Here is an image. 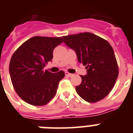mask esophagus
<instances>
[{"mask_svg":"<svg viewBox=\"0 0 133 133\" xmlns=\"http://www.w3.org/2000/svg\"><path fill=\"white\" fill-rule=\"evenodd\" d=\"M65 75L66 76H67V77H72L73 76V75L71 73H69V72H65Z\"/></svg>","mask_w":133,"mask_h":133,"instance_id":"esophagus-1","label":"esophagus"}]
</instances>
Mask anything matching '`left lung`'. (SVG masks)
I'll return each mask as SVG.
<instances>
[{"mask_svg":"<svg viewBox=\"0 0 133 133\" xmlns=\"http://www.w3.org/2000/svg\"><path fill=\"white\" fill-rule=\"evenodd\" d=\"M64 43L77 53L80 63L85 66L87 75H81L82 82L75 89L89 103L106 97L115 85L118 66L112 46L106 40L90 32L63 36Z\"/></svg>","mask_w":133,"mask_h":133,"instance_id":"left-lung-1","label":"left lung"}]
</instances>
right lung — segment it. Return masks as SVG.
<instances>
[{"label":"right lung","instance_id":"1","mask_svg":"<svg viewBox=\"0 0 133 133\" xmlns=\"http://www.w3.org/2000/svg\"><path fill=\"white\" fill-rule=\"evenodd\" d=\"M63 43L61 37L34 36L13 53L9 64L12 84L22 99L34 106H43L56 94L64 71L52 73L44 70L53 58V50Z\"/></svg>","mask_w":133,"mask_h":133}]
</instances>
